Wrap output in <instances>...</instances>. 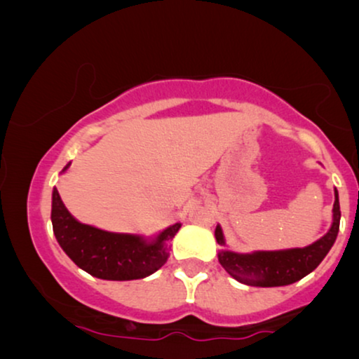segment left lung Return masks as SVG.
<instances>
[{
  "mask_svg": "<svg viewBox=\"0 0 359 359\" xmlns=\"http://www.w3.org/2000/svg\"><path fill=\"white\" fill-rule=\"evenodd\" d=\"M340 203L338 191L335 189V203H333V222L328 232L320 240L309 245L306 248L278 250V252H255L235 253L229 250L219 252V263L222 264L233 279L247 286L276 287L287 286L312 273L322 259L327 257L335 243L338 229H340ZM215 240L219 245H225L222 229H215Z\"/></svg>",
  "mask_w": 359,
  "mask_h": 359,
  "instance_id": "8db88e82",
  "label": "left lung"
}]
</instances>
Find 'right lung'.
Instances as JSON below:
<instances>
[{
	"instance_id": "add662e5",
	"label": "right lung",
	"mask_w": 359,
	"mask_h": 359,
	"mask_svg": "<svg viewBox=\"0 0 359 359\" xmlns=\"http://www.w3.org/2000/svg\"><path fill=\"white\" fill-rule=\"evenodd\" d=\"M52 225L57 242L78 268L109 281H130L154 274L168 259V242L181 227V224L171 225L151 242L139 235L106 232L78 222L55 188L52 193Z\"/></svg>"
}]
</instances>
